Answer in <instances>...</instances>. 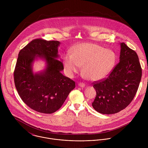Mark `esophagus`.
<instances>
[{"instance_id":"34e87169","label":"esophagus","mask_w":148,"mask_h":148,"mask_svg":"<svg viewBox=\"0 0 148 148\" xmlns=\"http://www.w3.org/2000/svg\"><path fill=\"white\" fill-rule=\"evenodd\" d=\"M79 85L80 87H84L85 86V84L84 83H79Z\"/></svg>"}]
</instances>
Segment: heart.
Returning a JSON list of instances; mask_svg holds the SVG:
<instances>
[{"mask_svg": "<svg viewBox=\"0 0 148 148\" xmlns=\"http://www.w3.org/2000/svg\"><path fill=\"white\" fill-rule=\"evenodd\" d=\"M65 71L69 76L78 72L83 66L85 76L92 80L104 79L111 72L116 55L110 49L90 42H82L72 49V55L66 53L63 58Z\"/></svg>", "mask_w": 148, "mask_h": 148, "instance_id": "heart-1", "label": "heart"}]
</instances>
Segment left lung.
<instances>
[{"mask_svg":"<svg viewBox=\"0 0 148 148\" xmlns=\"http://www.w3.org/2000/svg\"><path fill=\"white\" fill-rule=\"evenodd\" d=\"M120 44V62L108 77L93 83L96 96L92 105L102 114H114L129 106L141 79L142 68L137 53L124 42Z\"/></svg>","mask_w":148,"mask_h":148,"instance_id":"left-lung-1","label":"left lung"}]
</instances>
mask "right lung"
<instances>
[{
    "instance_id": "1",
    "label": "right lung",
    "mask_w": 148,
    "mask_h": 148,
    "mask_svg": "<svg viewBox=\"0 0 148 148\" xmlns=\"http://www.w3.org/2000/svg\"><path fill=\"white\" fill-rule=\"evenodd\" d=\"M60 42L39 38L32 40L20 51L14 72L16 90L23 101L39 113L51 114L63 106L75 83L63 75V64L57 59ZM38 57L44 58L46 68L33 73L32 65Z\"/></svg>"
}]
</instances>
